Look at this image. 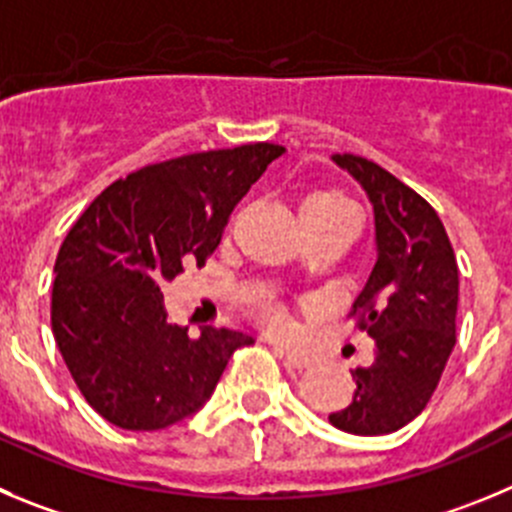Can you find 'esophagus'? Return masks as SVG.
Segmentation results:
<instances>
[{"mask_svg": "<svg viewBox=\"0 0 512 512\" xmlns=\"http://www.w3.org/2000/svg\"><path fill=\"white\" fill-rule=\"evenodd\" d=\"M275 353H278V356L283 358L285 364L293 366V369H308V366L313 364V358L305 356V353H300V351H290V348L275 346Z\"/></svg>", "mask_w": 512, "mask_h": 512, "instance_id": "obj_1", "label": "esophagus"}]
</instances>
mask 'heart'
Wrapping results in <instances>:
<instances>
[{
	"instance_id": "heart-1",
	"label": "heart",
	"mask_w": 512,
	"mask_h": 512,
	"mask_svg": "<svg viewBox=\"0 0 512 512\" xmlns=\"http://www.w3.org/2000/svg\"><path fill=\"white\" fill-rule=\"evenodd\" d=\"M303 209H318V212H356V207H353L351 202H348L343 194H338V191H315V194H310L308 199H305ZM260 321L265 323V328H270L272 333H280V336H285V333L293 331V323H290V318L285 315L283 308H278V305H260Z\"/></svg>"
}]
</instances>
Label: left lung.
<instances>
[{"mask_svg": "<svg viewBox=\"0 0 512 512\" xmlns=\"http://www.w3.org/2000/svg\"><path fill=\"white\" fill-rule=\"evenodd\" d=\"M374 204L376 265L353 303L376 343L374 364L351 371L353 401L328 422L348 434H391L424 412L455 348L460 272L427 199L364 156L336 154Z\"/></svg>", "mask_w": 512, "mask_h": 512, "instance_id": "left-lung-1", "label": "left lung"}]
</instances>
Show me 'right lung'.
<instances>
[{
    "mask_svg": "<svg viewBox=\"0 0 512 512\" xmlns=\"http://www.w3.org/2000/svg\"><path fill=\"white\" fill-rule=\"evenodd\" d=\"M285 154L247 143L143 166L100 191L55 260L52 333L80 394L131 432L171 427L212 396L247 333L166 321L161 285L217 250L229 214Z\"/></svg>",
    "mask_w": 512,
    "mask_h": 512,
    "instance_id": "1",
    "label": "right lung"
}]
</instances>
